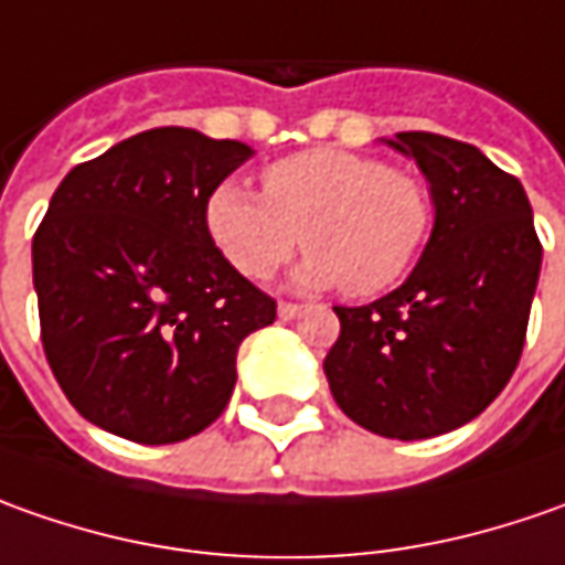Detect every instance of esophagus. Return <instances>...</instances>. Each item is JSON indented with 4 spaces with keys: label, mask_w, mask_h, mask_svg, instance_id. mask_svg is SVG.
<instances>
[{
    "label": "esophagus",
    "mask_w": 565,
    "mask_h": 565,
    "mask_svg": "<svg viewBox=\"0 0 565 565\" xmlns=\"http://www.w3.org/2000/svg\"><path fill=\"white\" fill-rule=\"evenodd\" d=\"M300 312H302L300 302H278V319H281V321L297 319Z\"/></svg>",
    "instance_id": "obj_1"
}]
</instances>
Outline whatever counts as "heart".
<instances>
[{"mask_svg": "<svg viewBox=\"0 0 565 565\" xmlns=\"http://www.w3.org/2000/svg\"><path fill=\"white\" fill-rule=\"evenodd\" d=\"M435 224L422 178L350 149H306L263 171V196L222 181L205 200V234L231 268L263 281L302 246V287L381 294L416 265Z\"/></svg>", "mask_w": 565, "mask_h": 565, "instance_id": "1", "label": "heart"}]
</instances>
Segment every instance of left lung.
I'll return each mask as SVG.
<instances>
[{
  "label": "left lung",
  "instance_id": "1",
  "mask_svg": "<svg viewBox=\"0 0 565 565\" xmlns=\"http://www.w3.org/2000/svg\"><path fill=\"white\" fill-rule=\"evenodd\" d=\"M431 184L435 227L413 275L369 306H334L324 356L347 416L381 438L447 435L513 379L541 271L532 203L481 149L428 130L387 140Z\"/></svg>",
  "mask_w": 565,
  "mask_h": 565
}]
</instances>
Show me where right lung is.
I'll use <instances>...</instances> for the list:
<instances>
[{"instance_id":"obj_1","label":"right lung","mask_w":565,"mask_h":565,"mask_svg":"<svg viewBox=\"0 0 565 565\" xmlns=\"http://www.w3.org/2000/svg\"><path fill=\"white\" fill-rule=\"evenodd\" d=\"M253 156L152 127L74 166L33 234L40 338L81 416L137 444H178L222 416L246 334L275 300L205 234V200Z\"/></svg>"}]
</instances>
